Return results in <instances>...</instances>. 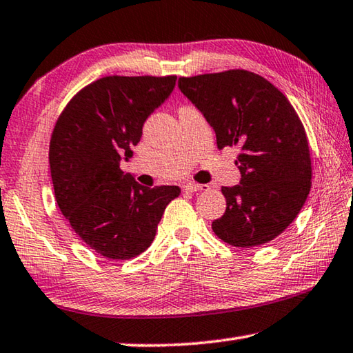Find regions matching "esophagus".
Listing matches in <instances>:
<instances>
[{
	"label": "esophagus",
	"mask_w": 353,
	"mask_h": 353,
	"mask_svg": "<svg viewBox=\"0 0 353 353\" xmlns=\"http://www.w3.org/2000/svg\"><path fill=\"white\" fill-rule=\"evenodd\" d=\"M183 191H187V193H196V191H204L208 190V185H201V183H193V182H188L183 185Z\"/></svg>",
	"instance_id": "esophagus-1"
}]
</instances>
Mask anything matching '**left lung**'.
I'll return each mask as SVG.
<instances>
[{
    "label": "left lung",
    "instance_id": "8db88e82",
    "mask_svg": "<svg viewBox=\"0 0 353 353\" xmlns=\"http://www.w3.org/2000/svg\"><path fill=\"white\" fill-rule=\"evenodd\" d=\"M179 88L216 134L240 146V183L223 187L225 212L212 223L235 248L270 243L301 212L312 188V159L301 119L285 94L246 70L179 77Z\"/></svg>",
    "mask_w": 353,
    "mask_h": 353
}]
</instances>
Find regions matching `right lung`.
I'll return each instance as SVG.
<instances>
[{
    "label": "right lung",
    "instance_id": "add662e5",
    "mask_svg": "<svg viewBox=\"0 0 353 353\" xmlns=\"http://www.w3.org/2000/svg\"><path fill=\"white\" fill-rule=\"evenodd\" d=\"M176 76H107L76 94L59 117L50 143L56 201L93 252L129 260L151 246L176 185L148 188L124 174L143 124L174 90Z\"/></svg>",
    "mask_w": 353,
    "mask_h": 353
}]
</instances>
